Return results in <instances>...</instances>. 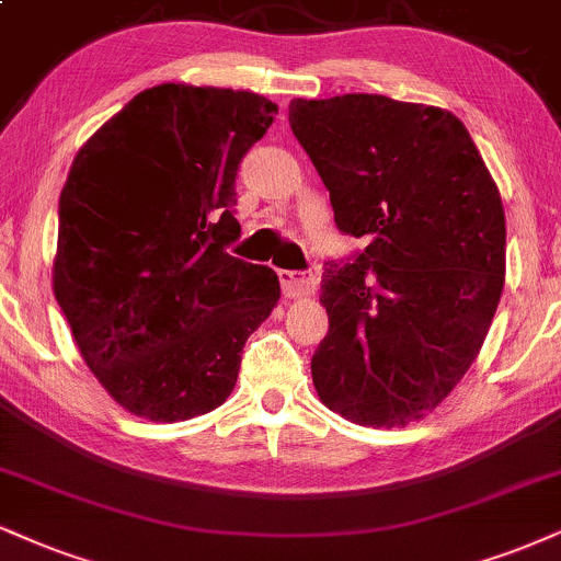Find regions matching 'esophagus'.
<instances>
[{
  "instance_id": "1",
  "label": "esophagus",
  "mask_w": 561,
  "mask_h": 561,
  "mask_svg": "<svg viewBox=\"0 0 561 561\" xmlns=\"http://www.w3.org/2000/svg\"><path fill=\"white\" fill-rule=\"evenodd\" d=\"M279 285L285 298H306V295L313 293L316 285H319V279H316L313 272H285V268H282Z\"/></svg>"
}]
</instances>
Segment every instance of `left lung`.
Here are the masks:
<instances>
[{
	"label": "left lung",
	"mask_w": 561,
	"mask_h": 561,
	"mask_svg": "<svg viewBox=\"0 0 561 561\" xmlns=\"http://www.w3.org/2000/svg\"><path fill=\"white\" fill-rule=\"evenodd\" d=\"M289 127L336 229L366 242L323 268L316 391L360 426H404L457 387L489 334L507 253L496 182L468 127L438 106L379 93L293 99Z\"/></svg>",
	"instance_id": "8db88e82"
}]
</instances>
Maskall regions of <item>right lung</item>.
<instances>
[{
    "instance_id": "add662e5",
    "label": "right lung",
    "mask_w": 561,
    "mask_h": 561,
    "mask_svg": "<svg viewBox=\"0 0 561 561\" xmlns=\"http://www.w3.org/2000/svg\"><path fill=\"white\" fill-rule=\"evenodd\" d=\"M251 91L146 88L88 138L59 195L54 298L85 366L157 423L219 408L242 347L279 300L240 238L234 178L274 123Z\"/></svg>"
}]
</instances>
